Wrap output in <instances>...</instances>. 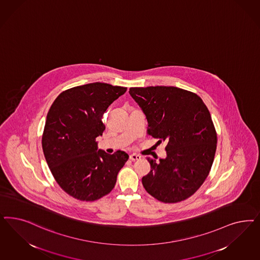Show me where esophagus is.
Masks as SVG:
<instances>
[{
    "mask_svg": "<svg viewBox=\"0 0 260 260\" xmlns=\"http://www.w3.org/2000/svg\"><path fill=\"white\" fill-rule=\"evenodd\" d=\"M141 156H139V155H137V154H131L130 156H129V159H131V160H139V159H141Z\"/></svg>",
    "mask_w": 260,
    "mask_h": 260,
    "instance_id": "esophagus-1",
    "label": "esophagus"
}]
</instances>
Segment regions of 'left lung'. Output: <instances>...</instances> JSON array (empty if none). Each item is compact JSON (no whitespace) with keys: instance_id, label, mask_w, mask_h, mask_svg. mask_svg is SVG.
Segmentation results:
<instances>
[{"instance_id":"left-lung-1","label":"left lung","mask_w":260,"mask_h":260,"mask_svg":"<svg viewBox=\"0 0 260 260\" xmlns=\"http://www.w3.org/2000/svg\"><path fill=\"white\" fill-rule=\"evenodd\" d=\"M129 93L146 116L147 134L167 143L166 159L147 158L143 187L159 201H184L205 182L214 159L217 134L210 111L195 92L177 87H135Z\"/></svg>"}]
</instances>
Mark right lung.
Here are the masks:
<instances>
[{"mask_svg":"<svg viewBox=\"0 0 260 260\" xmlns=\"http://www.w3.org/2000/svg\"><path fill=\"white\" fill-rule=\"evenodd\" d=\"M127 88L86 84L61 92L51 104L42 136L50 172L59 186L80 201L101 199L114 188L128 154L98 151L96 138L105 130L101 118Z\"/></svg>","mask_w":260,"mask_h":260,"instance_id":"1","label":"right lung"}]
</instances>
